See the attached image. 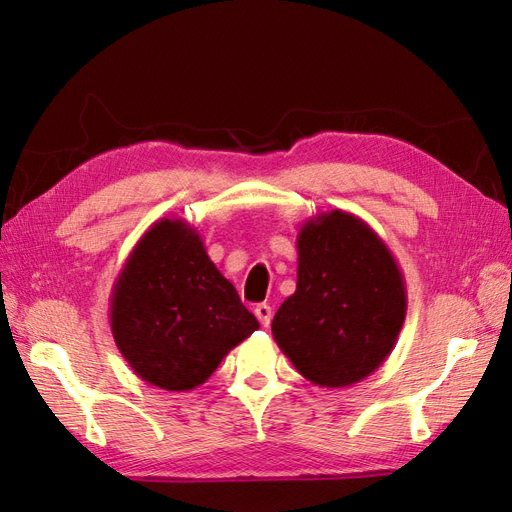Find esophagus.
Segmentation results:
<instances>
[{"mask_svg": "<svg viewBox=\"0 0 512 512\" xmlns=\"http://www.w3.org/2000/svg\"><path fill=\"white\" fill-rule=\"evenodd\" d=\"M254 314H256V318H258V322L262 324V327H269V324H271V316H273L271 305L258 303V305L254 307Z\"/></svg>", "mask_w": 512, "mask_h": 512, "instance_id": "34e87169", "label": "esophagus"}]
</instances>
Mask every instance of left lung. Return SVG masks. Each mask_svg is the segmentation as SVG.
Here are the masks:
<instances>
[{
  "label": "left lung",
  "instance_id": "8db88e82",
  "mask_svg": "<svg viewBox=\"0 0 512 512\" xmlns=\"http://www.w3.org/2000/svg\"><path fill=\"white\" fill-rule=\"evenodd\" d=\"M297 290L271 331L299 374L344 389L386 361L406 320V282L386 243L354 213L333 209L297 235Z\"/></svg>",
  "mask_w": 512,
  "mask_h": 512
}]
</instances>
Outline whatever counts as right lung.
<instances>
[{
	"label": "right lung",
	"instance_id": "right-lung-1",
	"mask_svg": "<svg viewBox=\"0 0 512 512\" xmlns=\"http://www.w3.org/2000/svg\"><path fill=\"white\" fill-rule=\"evenodd\" d=\"M111 331L134 374L192 391L260 324L213 265L198 230L164 218L138 239L111 292Z\"/></svg>",
	"mask_w": 512,
	"mask_h": 512
}]
</instances>
